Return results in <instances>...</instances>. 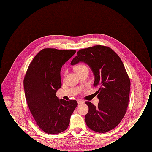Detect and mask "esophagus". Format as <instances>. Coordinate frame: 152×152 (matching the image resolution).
Returning <instances> with one entry per match:
<instances>
[{"label": "esophagus", "mask_w": 152, "mask_h": 152, "mask_svg": "<svg viewBox=\"0 0 152 152\" xmlns=\"http://www.w3.org/2000/svg\"><path fill=\"white\" fill-rule=\"evenodd\" d=\"M77 102H78V104H82V103H84V101L83 100H77Z\"/></svg>", "instance_id": "34e87169"}]
</instances>
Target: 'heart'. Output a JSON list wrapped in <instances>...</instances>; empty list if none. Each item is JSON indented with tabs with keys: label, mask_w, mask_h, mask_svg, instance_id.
I'll use <instances>...</instances> for the list:
<instances>
[{
	"label": "heart",
	"mask_w": 152,
	"mask_h": 152,
	"mask_svg": "<svg viewBox=\"0 0 152 152\" xmlns=\"http://www.w3.org/2000/svg\"><path fill=\"white\" fill-rule=\"evenodd\" d=\"M84 68H87V66L84 65V64H78L75 67V69L76 71H79V70H81V69H84ZM66 74V72H65V74Z\"/></svg>",
	"instance_id": "obj_1"
}]
</instances>
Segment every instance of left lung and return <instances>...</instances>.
<instances>
[{
	"label": "left lung",
	"mask_w": 152,
	"mask_h": 152,
	"mask_svg": "<svg viewBox=\"0 0 152 152\" xmlns=\"http://www.w3.org/2000/svg\"><path fill=\"white\" fill-rule=\"evenodd\" d=\"M88 65L94 75V87L99 102L95 106L90 102L85 121L87 126L97 132L114 129L122 121L127 110L130 80L119 56L110 48L96 45L80 50L71 61Z\"/></svg>",
	"instance_id": "left-lung-1"
}]
</instances>
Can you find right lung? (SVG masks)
Instances as JSON below:
<instances>
[{
	"mask_svg": "<svg viewBox=\"0 0 152 152\" xmlns=\"http://www.w3.org/2000/svg\"><path fill=\"white\" fill-rule=\"evenodd\" d=\"M76 52L46 48L30 64L24 79L26 100L39 127L57 134L68 127L70 117L78 105L75 100H59L56 91L62 86L61 69Z\"/></svg>",
	"mask_w": 152,
	"mask_h": 152,
	"instance_id": "right-lung-1",
	"label": "right lung"
}]
</instances>
